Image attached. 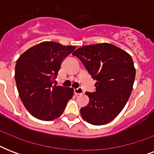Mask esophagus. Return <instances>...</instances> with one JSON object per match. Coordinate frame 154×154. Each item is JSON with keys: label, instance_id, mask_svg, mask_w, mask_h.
I'll use <instances>...</instances> for the list:
<instances>
[{"label": "esophagus", "instance_id": "34e87169", "mask_svg": "<svg viewBox=\"0 0 154 154\" xmlns=\"http://www.w3.org/2000/svg\"><path fill=\"white\" fill-rule=\"evenodd\" d=\"M73 92H74V94H76V95H81V94H83V93H84V91H83V89H82V88L74 89Z\"/></svg>", "mask_w": 154, "mask_h": 154}]
</instances>
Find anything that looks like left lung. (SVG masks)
<instances>
[{"mask_svg": "<svg viewBox=\"0 0 154 154\" xmlns=\"http://www.w3.org/2000/svg\"><path fill=\"white\" fill-rule=\"evenodd\" d=\"M96 80V92L85 94L89 102L81 109L85 121L94 125L112 122L131 94L136 69L131 56L109 43L81 47L72 53Z\"/></svg>", "mask_w": 154, "mask_h": 154, "instance_id": "obj_1", "label": "left lung"}]
</instances>
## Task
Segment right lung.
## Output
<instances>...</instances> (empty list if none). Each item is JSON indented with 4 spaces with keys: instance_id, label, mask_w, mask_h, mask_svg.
<instances>
[{
    "instance_id": "1",
    "label": "right lung",
    "mask_w": 154,
    "mask_h": 154,
    "mask_svg": "<svg viewBox=\"0 0 154 154\" xmlns=\"http://www.w3.org/2000/svg\"><path fill=\"white\" fill-rule=\"evenodd\" d=\"M76 49L53 42L31 47L18 58L15 80L19 96L30 114L52 121L62 114L73 89L53 85L63 60Z\"/></svg>"
}]
</instances>
